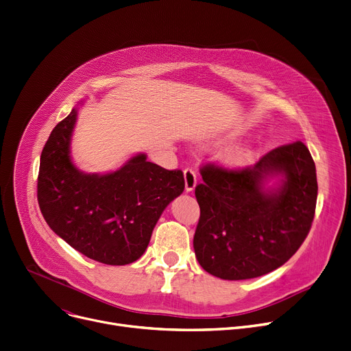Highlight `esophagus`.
Masks as SVG:
<instances>
[{
	"label": "esophagus",
	"instance_id": "esophagus-1",
	"mask_svg": "<svg viewBox=\"0 0 351 351\" xmlns=\"http://www.w3.org/2000/svg\"><path fill=\"white\" fill-rule=\"evenodd\" d=\"M183 176H184V189H186V192H192L196 188V183H197V175H196L195 169L193 168H184Z\"/></svg>",
	"mask_w": 351,
	"mask_h": 351
}]
</instances>
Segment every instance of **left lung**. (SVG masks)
<instances>
[{"instance_id": "8db88e82", "label": "left lung", "mask_w": 351, "mask_h": 351, "mask_svg": "<svg viewBox=\"0 0 351 351\" xmlns=\"http://www.w3.org/2000/svg\"><path fill=\"white\" fill-rule=\"evenodd\" d=\"M195 195L200 219L193 247L204 271L228 281L265 275L299 250L312 227L317 199L313 158L296 141L267 152L254 167L200 168ZM282 176L276 189L267 178Z\"/></svg>"}]
</instances>
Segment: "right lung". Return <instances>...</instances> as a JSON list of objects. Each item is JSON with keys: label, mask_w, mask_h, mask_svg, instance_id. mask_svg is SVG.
<instances>
[{"label": "right lung", "mask_w": 351, "mask_h": 351, "mask_svg": "<svg viewBox=\"0 0 351 351\" xmlns=\"http://www.w3.org/2000/svg\"><path fill=\"white\" fill-rule=\"evenodd\" d=\"M77 108L46 141L38 175V203L48 226L88 258L125 265L141 256L165 207L184 189L183 172L132 156L119 171H79L70 158Z\"/></svg>", "instance_id": "right-lung-1"}]
</instances>
